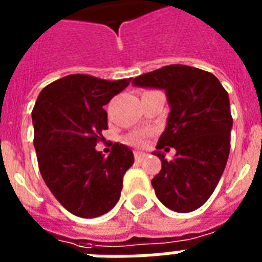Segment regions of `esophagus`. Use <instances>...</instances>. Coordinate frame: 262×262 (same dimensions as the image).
I'll return each mask as SVG.
<instances>
[{"label": "esophagus", "instance_id": "34e87169", "mask_svg": "<svg viewBox=\"0 0 262 262\" xmlns=\"http://www.w3.org/2000/svg\"><path fill=\"white\" fill-rule=\"evenodd\" d=\"M145 156H147V154H144V152H135L136 162H141Z\"/></svg>", "mask_w": 262, "mask_h": 262}]
</instances>
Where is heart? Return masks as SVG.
I'll return each mask as SVG.
<instances>
[{"label":"heart","mask_w":262,"mask_h":262,"mask_svg":"<svg viewBox=\"0 0 262 262\" xmlns=\"http://www.w3.org/2000/svg\"><path fill=\"white\" fill-rule=\"evenodd\" d=\"M126 141L132 145H144L145 144V136L143 133H135V135L129 136Z\"/></svg>","instance_id":"heart-1"}]
</instances>
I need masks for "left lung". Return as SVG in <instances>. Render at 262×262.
Listing matches in <instances>:
<instances>
[{
    "label": "left lung",
    "instance_id": "left-lung-1",
    "mask_svg": "<svg viewBox=\"0 0 262 262\" xmlns=\"http://www.w3.org/2000/svg\"><path fill=\"white\" fill-rule=\"evenodd\" d=\"M132 84L163 90L170 106L154 152L162 160L152 179L156 197L171 211H194L211 197L227 163L232 127L227 91L212 73L186 65H168ZM170 147L176 149L172 161L161 152Z\"/></svg>",
    "mask_w": 262,
    "mask_h": 262
}]
</instances>
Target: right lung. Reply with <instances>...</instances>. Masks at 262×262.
<instances>
[{"label":"right lung","mask_w":262,"mask_h":262,"mask_svg":"<svg viewBox=\"0 0 262 262\" xmlns=\"http://www.w3.org/2000/svg\"><path fill=\"white\" fill-rule=\"evenodd\" d=\"M130 79L108 81L71 75L49 84L34 110L39 171L54 197L73 215L91 219L118 203L125 172L135 163L129 147L115 143L108 156L96 151L107 127L103 108Z\"/></svg>","instance_id":"right-lung-1"}]
</instances>
